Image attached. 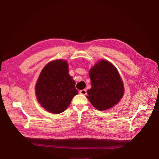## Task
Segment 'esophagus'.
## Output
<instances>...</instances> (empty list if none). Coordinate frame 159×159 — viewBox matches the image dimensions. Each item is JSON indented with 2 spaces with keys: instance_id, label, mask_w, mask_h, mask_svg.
Segmentation results:
<instances>
[{
  "instance_id": "esophagus-1",
  "label": "esophagus",
  "mask_w": 159,
  "mask_h": 159,
  "mask_svg": "<svg viewBox=\"0 0 159 159\" xmlns=\"http://www.w3.org/2000/svg\"><path fill=\"white\" fill-rule=\"evenodd\" d=\"M79 93L82 94V95H85L87 94V90L85 89H83V90H80L79 91Z\"/></svg>"
}]
</instances>
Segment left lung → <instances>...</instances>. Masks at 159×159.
Instances as JSON below:
<instances>
[{
  "label": "left lung",
  "instance_id": "left-lung-1",
  "mask_svg": "<svg viewBox=\"0 0 159 159\" xmlns=\"http://www.w3.org/2000/svg\"><path fill=\"white\" fill-rule=\"evenodd\" d=\"M91 88L87 90L90 103L99 111L108 109L118 104L124 94V85L116 67L101 60L89 70Z\"/></svg>",
  "mask_w": 159,
  "mask_h": 159
}]
</instances>
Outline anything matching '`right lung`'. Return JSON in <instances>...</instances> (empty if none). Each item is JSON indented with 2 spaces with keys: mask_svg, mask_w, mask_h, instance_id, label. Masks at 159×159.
<instances>
[{
  "mask_svg": "<svg viewBox=\"0 0 159 159\" xmlns=\"http://www.w3.org/2000/svg\"><path fill=\"white\" fill-rule=\"evenodd\" d=\"M75 82L69 74V65L63 60H56L41 70L35 86L38 101L47 111L55 114L63 112L78 94Z\"/></svg>",
  "mask_w": 159,
  "mask_h": 159,
  "instance_id": "right-lung-1",
  "label": "right lung"
}]
</instances>
